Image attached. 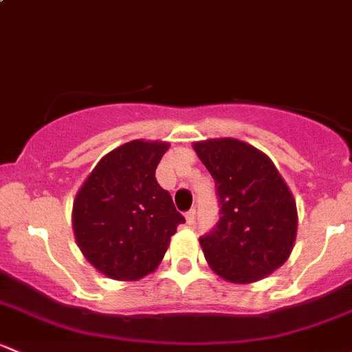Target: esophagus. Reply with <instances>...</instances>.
<instances>
[{"mask_svg":"<svg viewBox=\"0 0 352 352\" xmlns=\"http://www.w3.org/2000/svg\"><path fill=\"white\" fill-rule=\"evenodd\" d=\"M194 219H196V209H189V211L186 212V221H187V225H192L194 223Z\"/></svg>","mask_w":352,"mask_h":352,"instance_id":"esophagus-1","label":"esophagus"}]
</instances>
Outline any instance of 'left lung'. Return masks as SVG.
<instances>
[{"mask_svg": "<svg viewBox=\"0 0 352 352\" xmlns=\"http://www.w3.org/2000/svg\"><path fill=\"white\" fill-rule=\"evenodd\" d=\"M194 150L214 179L219 219L199 239L212 271L230 283H254L281 267L296 239V202L274 163L257 148L209 140Z\"/></svg>", "mask_w": 352, "mask_h": 352, "instance_id": "obj_1", "label": "left lung"}]
</instances>
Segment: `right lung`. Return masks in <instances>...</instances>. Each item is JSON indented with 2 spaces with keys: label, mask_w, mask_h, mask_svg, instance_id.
<instances>
[{
  "label": "right lung",
  "mask_w": 352,
  "mask_h": 352,
  "mask_svg": "<svg viewBox=\"0 0 352 352\" xmlns=\"http://www.w3.org/2000/svg\"><path fill=\"white\" fill-rule=\"evenodd\" d=\"M166 143L131 141L105 155L73 204L80 250L95 269L117 281H136L162 262L170 236L186 218L156 182Z\"/></svg>",
  "instance_id": "obj_1"
}]
</instances>
